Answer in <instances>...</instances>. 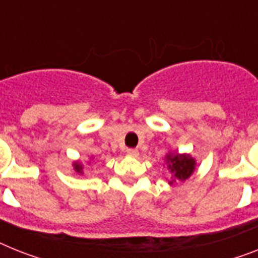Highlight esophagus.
Segmentation results:
<instances>
[{
	"label": "esophagus",
	"instance_id": "1",
	"mask_svg": "<svg viewBox=\"0 0 258 258\" xmlns=\"http://www.w3.org/2000/svg\"><path fill=\"white\" fill-rule=\"evenodd\" d=\"M126 154L132 157V158H137L140 153H138L137 149H126Z\"/></svg>",
	"mask_w": 258,
	"mask_h": 258
}]
</instances>
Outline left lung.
Returning a JSON list of instances; mask_svg holds the SVG:
<instances>
[{"label": "left lung", "instance_id": "left-lung-1", "mask_svg": "<svg viewBox=\"0 0 258 258\" xmlns=\"http://www.w3.org/2000/svg\"><path fill=\"white\" fill-rule=\"evenodd\" d=\"M166 169L171 174L170 179H167L169 184L175 182H184L190 178L197 167V159L188 153L167 152L165 155Z\"/></svg>", "mask_w": 258, "mask_h": 258}]
</instances>
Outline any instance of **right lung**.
I'll return each instance as SVG.
<instances>
[{
    "mask_svg": "<svg viewBox=\"0 0 258 258\" xmlns=\"http://www.w3.org/2000/svg\"><path fill=\"white\" fill-rule=\"evenodd\" d=\"M93 161V157L92 155H91V157H89L88 158V161H87L86 162V165H84V163L82 162V161H79V159H76V161H74V162H72V166H74V170H75L76 172H78V174H80V175H83V174H84V171H86V166L87 165H89V163L92 162Z\"/></svg>",
    "mask_w": 258,
    "mask_h": 258,
    "instance_id": "add662e5",
    "label": "right lung"
}]
</instances>
